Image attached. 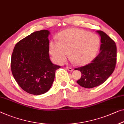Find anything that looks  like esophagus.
Segmentation results:
<instances>
[{
	"instance_id": "obj_1",
	"label": "esophagus",
	"mask_w": 124,
	"mask_h": 124,
	"mask_svg": "<svg viewBox=\"0 0 124 124\" xmlns=\"http://www.w3.org/2000/svg\"><path fill=\"white\" fill-rule=\"evenodd\" d=\"M66 69L68 70V71H73V69L72 68H70V67H68V66H66Z\"/></svg>"
}]
</instances>
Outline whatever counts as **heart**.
Segmentation results:
<instances>
[{
  "label": "heart",
  "instance_id": "heart-1",
  "mask_svg": "<svg viewBox=\"0 0 124 124\" xmlns=\"http://www.w3.org/2000/svg\"><path fill=\"white\" fill-rule=\"evenodd\" d=\"M99 45V38L95 34L81 29H70L60 34L59 42L51 41L50 52L58 64L63 63L69 53L75 64L83 65L94 58Z\"/></svg>",
  "mask_w": 124,
  "mask_h": 124
}]
</instances>
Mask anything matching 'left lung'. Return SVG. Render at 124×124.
<instances>
[{
  "label": "left lung",
  "mask_w": 124,
  "mask_h": 124,
  "mask_svg": "<svg viewBox=\"0 0 124 124\" xmlns=\"http://www.w3.org/2000/svg\"><path fill=\"white\" fill-rule=\"evenodd\" d=\"M101 37L100 53L90 63L75 70L81 72L77 81L85 88H93L104 83L113 74L116 63V45L104 32L96 31Z\"/></svg>",
  "instance_id": "8db88e82"
}]
</instances>
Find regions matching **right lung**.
Returning a JSON list of instances; mask_svg holds the SVG:
<instances>
[{
  "label": "right lung",
  "mask_w": 124,
  "mask_h": 124,
  "mask_svg": "<svg viewBox=\"0 0 124 124\" xmlns=\"http://www.w3.org/2000/svg\"><path fill=\"white\" fill-rule=\"evenodd\" d=\"M50 32L42 30L31 33L15 46L11 58V70L23 90L33 95L46 93L60 68L49 58Z\"/></svg>",
  "instance_id": "right-lung-1"
}]
</instances>
